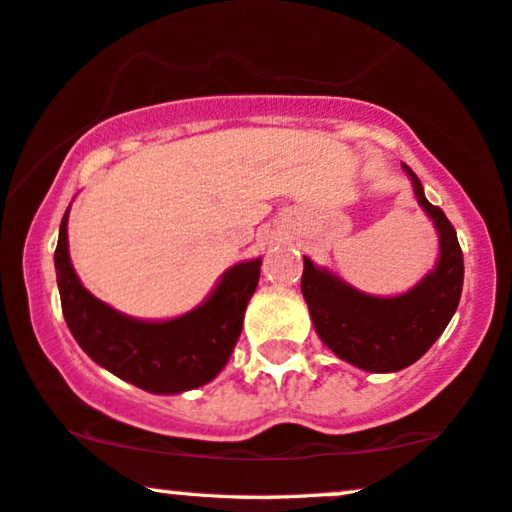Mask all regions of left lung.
Segmentation results:
<instances>
[{
    "label": "left lung",
    "mask_w": 512,
    "mask_h": 512,
    "mask_svg": "<svg viewBox=\"0 0 512 512\" xmlns=\"http://www.w3.org/2000/svg\"><path fill=\"white\" fill-rule=\"evenodd\" d=\"M419 207L438 233V261L433 270L398 296H373L359 291L312 258H303L300 289L321 342L352 366L366 373H396L429 352L457 312L464 286V256L443 209L433 207L424 186L408 165Z\"/></svg>",
    "instance_id": "8db88e82"
}]
</instances>
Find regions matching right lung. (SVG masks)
Listing matches in <instances>:
<instances>
[{"mask_svg": "<svg viewBox=\"0 0 512 512\" xmlns=\"http://www.w3.org/2000/svg\"><path fill=\"white\" fill-rule=\"evenodd\" d=\"M69 207L60 223L55 275L62 314L83 352L97 366L149 394H184L212 382L240 340L263 258L228 268L191 312L174 319H137L114 310L81 284L69 258Z\"/></svg>", "mask_w": 512, "mask_h": 512, "instance_id": "add662e5", "label": "right lung"}]
</instances>
